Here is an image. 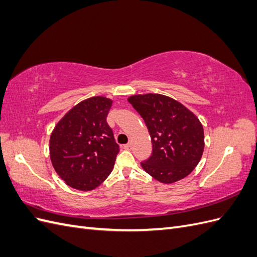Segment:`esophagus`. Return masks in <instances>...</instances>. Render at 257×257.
I'll list each match as a JSON object with an SVG mask.
<instances>
[{
    "label": "esophagus",
    "instance_id": "34e87169",
    "mask_svg": "<svg viewBox=\"0 0 257 257\" xmlns=\"http://www.w3.org/2000/svg\"><path fill=\"white\" fill-rule=\"evenodd\" d=\"M124 149L131 150V149H132V143H128V144H126V145H124Z\"/></svg>",
    "mask_w": 257,
    "mask_h": 257
}]
</instances>
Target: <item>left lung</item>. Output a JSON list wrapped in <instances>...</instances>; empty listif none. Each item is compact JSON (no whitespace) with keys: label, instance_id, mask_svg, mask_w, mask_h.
I'll list each match as a JSON object with an SVG mask.
<instances>
[{"label":"left lung","instance_id":"obj_1","mask_svg":"<svg viewBox=\"0 0 257 257\" xmlns=\"http://www.w3.org/2000/svg\"><path fill=\"white\" fill-rule=\"evenodd\" d=\"M142 115L152 142L145 172L162 183H174L197 166L205 148L204 128L197 116L176 99L148 93L128 97Z\"/></svg>","mask_w":257,"mask_h":257}]
</instances>
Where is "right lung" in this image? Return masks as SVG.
Listing matches in <instances>:
<instances>
[{
    "label": "right lung",
    "mask_w": 257,
    "mask_h": 257,
    "mask_svg": "<svg viewBox=\"0 0 257 257\" xmlns=\"http://www.w3.org/2000/svg\"><path fill=\"white\" fill-rule=\"evenodd\" d=\"M112 100L94 96L74 106L52 131L50 160L65 183L91 191L104 182L114 165L119 145L106 118Z\"/></svg>",
    "instance_id": "right-lung-1"
}]
</instances>
